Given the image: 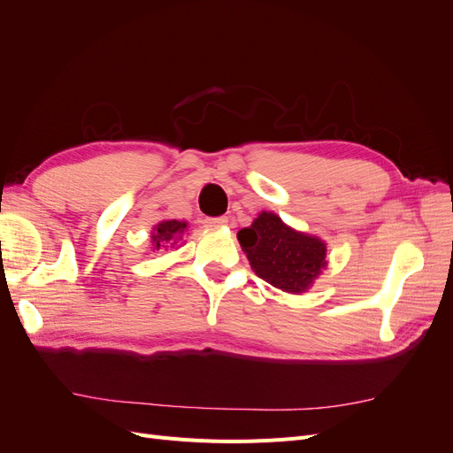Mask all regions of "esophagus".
<instances>
[{
  "mask_svg": "<svg viewBox=\"0 0 453 453\" xmlns=\"http://www.w3.org/2000/svg\"><path fill=\"white\" fill-rule=\"evenodd\" d=\"M228 223L226 217H210L205 219V225L211 226V228H217V226H225Z\"/></svg>",
  "mask_w": 453,
  "mask_h": 453,
  "instance_id": "obj_1",
  "label": "esophagus"
}]
</instances>
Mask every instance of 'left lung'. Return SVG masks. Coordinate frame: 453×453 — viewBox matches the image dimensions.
Returning <instances> with one entry per match:
<instances>
[{"label":"left lung","instance_id":"8db88e82","mask_svg":"<svg viewBox=\"0 0 453 453\" xmlns=\"http://www.w3.org/2000/svg\"><path fill=\"white\" fill-rule=\"evenodd\" d=\"M238 240L257 276L287 293L306 291L325 266V243L285 226L276 213H260Z\"/></svg>","mask_w":453,"mask_h":453}]
</instances>
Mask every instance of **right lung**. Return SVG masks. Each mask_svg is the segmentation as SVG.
Segmentation results:
<instances>
[{"label":"right lung","instance_id":"add662e5","mask_svg":"<svg viewBox=\"0 0 453 453\" xmlns=\"http://www.w3.org/2000/svg\"><path fill=\"white\" fill-rule=\"evenodd\" d=\"M185 226H187V223H181V221H162V223H158L155 226L153 236H150V238H153L155 250H158L162 243L173 240L177 234H181V232L185 230Z\"/></svg>","mask_w":453,"mask_h":453}]
</instances>
